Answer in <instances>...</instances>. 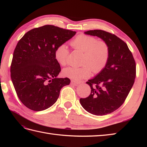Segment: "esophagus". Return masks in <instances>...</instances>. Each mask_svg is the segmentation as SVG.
<instances>
[{
	"mask_svg": "<svg viewBox=\"0 0 147 147\" xmlns=\"http://www.w3.org/2000/svg\"><path fill=\"white\" fill-rule=\"evenodd\" d=\"M72 83H73L74 85L77 86V85H80V84H81L82 83H83V82H80H80H78V81H73Z\"/></svg>",
	"mask_w": 147,
	"mask_h": 147,
	"instance_id": "1",
	"label": "esophagus"
}]
</instances>
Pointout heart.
I'll return each instance as SVG.
<instances>
[{
    "label": "heart",
    "mask_w": 147,
    "mask_h": 147,
    "mask_svg": "<svg viewBox=\"0 0 147 147\" xmlns=\"http://www.w3.org/2000/svg\"><path fill=\"white\" fill-rule=\"evenodd\" d=\"M74 49L83 52L82 66L68 67L62 71L64 76L73 80H80L91 76L92 71L99 73L107 65L110 58L111 50L104 40H97L95 37L80 34L71 43ZM69 52L64 44L59 45L55 51V58L59 64L66 65Z\"/></svg>",
    "instance_id": "1"
}]
</instances>
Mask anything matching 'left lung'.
<instances>
[{"instance_id":"obj_1","label":"left lung","mask_w":147,"mask_h":147,"mask_svg":"<svg viewBox=\"0 0 147 147\" xmlns=\"http://www.w3.org/2000/svg\"><path fill=\"white\" fill-rule=\"evenodd\" d=\"M85 33L102 38L111 50L110 58L104 70L86 82L91 88L90 95L80 99L86 111L104 115L117 110L125 101L135 83L136 62L126 43L114 34L100 30Z\"/></svg>"}]
</instances>
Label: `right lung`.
I'll return each instance as SVG.
<instances>
[{"instance_id":"1","label":"right lung","mask_w":147,"mask_h":147,"mask_svg":"<svg viewBox=\"0 0 147 147\" xmlns=\"http://www.w3.org/2000/svg\"><path fill=\"white\" fill-rule=\"evenodd\" d=\"M76 32L53 25L35 28L24 34L17 43L11 65V77L18 98L34 111L54 104L67 78H57L61 66L55 51Z\"/></svg>"}]
</instances>
